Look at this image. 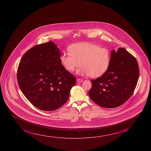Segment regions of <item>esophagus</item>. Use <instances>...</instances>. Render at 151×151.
<instances>
[{"label":"esophagus","instance_id":"esophagus-1","mask_svg":"<svg viewBox=\"0 0 151 151\" xmlns=\"http://www.w3.org/2000/svg\"><path fill=\"white\" fill-rule=\"evenodd\" d=\"M77 83H82L83 81V80L82 79L77 78Z\"/></svg>","mask_w":151,"mask_h":151}]
</instances>
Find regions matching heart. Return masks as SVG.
I'll return each instance as SVG.
<instances>
[{
  "label": "heart",
  "mask_w": 151,
  "mask_h": 151,
  "mask_svg": "<svg viewBox=\"0 0 151 151\" xmlns=\"http://www.w3.org/2000/svg\"><path fill=\"white\" fill-rule=\"evenodd\" d=\"M70 52L63 53L60 61L66 70L73 72L80 65L79 74L101 77L107 70L110 61L109 50L91 43L74 44L68 48Z\"/></svg>",
  "instance_id": "1"
}]
</instances>
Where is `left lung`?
Segmentation results:
<instances>
[{
    "instance_id": "obj_1",
    "label": "left lung",
    "mask_w": 151,
    "mask_h": 151,
    "mask_svg": "<svg viewBox=\"0 0 151 151\" xmlns=\"http://www.w3.org/2000/svg\"><path fill=\"white\" fill-rule=\"evenodd\" d=\"M139 76L136 58L123 48L112 50L107 70L91 81L89 96L102 107L114 108L125 103L132 95Z\"/></svg>"
}]
</instances>
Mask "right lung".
<instances>
[{
    "instance_id": "right-lung-1",
    "label": "right lung",
    "mask_w": 151,
    "mask_h": 151,
    "mask_svg": "<svg viewBox=\"0 0 151 151\" xmlns=\"http://www.w3.org/2000/svg\"><path fill=\"white\" fill-rule=\"evenodd\" d=\"M53 42L35 46L21 59L17 73L19 87L34 106L53 111L68 101L76 77L65 70Z\"/></svg>"
}]
</instances>
